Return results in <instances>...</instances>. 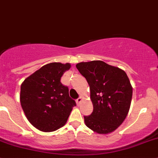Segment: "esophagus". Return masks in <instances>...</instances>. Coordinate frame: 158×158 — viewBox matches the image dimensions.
<instances>
[{
  "label": "esophagus",
  "instance_id": "1",
  "mask_svg": "<svg viewBox=\"0 0 158 158\" xmlns=\"http://www.w3.org/2000/svg\"><path fill=\"white\" fill-rule=\"evenodd\" d=\"M82 101V97H79V98H78L76 100V104L77 105H79L81 103V102Z\"/></svg>",
  "mask_w": 158,
  "mask_h": 158
}]
</instances>
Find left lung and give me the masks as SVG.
Returning a JSON list of instances; mask_svg holds the SVG:
<instances>
[{"mask_svg": "<svg viewBox=\"0 0 158 158\" xmlns=\"http://www.w3.org/2000/svg\"><path fill=\"white\" fill-rule=\"evenodd\" d=\"M90 89L93 111L84 116L89 128L99 135L116 130L126 118L132 98V89L126 73L101 60L76 64Z\"/></svg>", "mask_w": 158, "mask_h": 158, "instance_id": "left-lung-1", "label": "left lung"}]
</instances>
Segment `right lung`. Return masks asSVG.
I'll list each match as a JSON object with an SVG mask.
<instances>
[{"label": "right lung", "mask_w": 158, "mask_h": 158, "mask_svg": "<svg viewBox=\"0 0 158 158\" xmlns=\"http://www.w3.org/2000/svg\"><path fill=\"white\" fill-rule=\"evenodd\" d=\"M70 67L69 63H48L22 82L21 107L30 123L41 131H54L64 126L76 106L69 98L68 87L60 82Z\"/></svg>", "instance_id": "obj_1"}]
</instances>
